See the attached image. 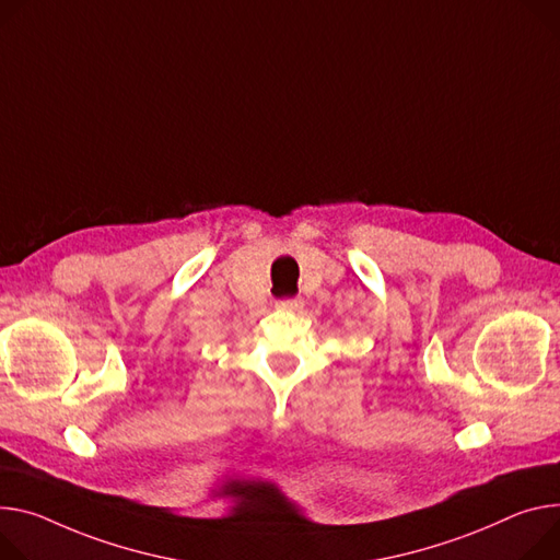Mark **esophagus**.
<instances>
[{
    "label": "esophagus",
    "instance_id": "obj_1",
    "mask_svg": "<svg viewBox=\"0 0 560 560\" xmlns=\"http://www.w3.org/2000/svg\"><path fill=\"white\" fill-rule=\"evenodd\" d=\"M279 308L290 311V313H299L303 308V301L301 299H285V301L279 303Z\"/></svg>",
    "mask_w": 560,
    "mask_h": 560
}]
</instances>
